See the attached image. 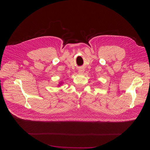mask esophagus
I'll return each mask as SVG.
<instances>
[{"label":"esophagus","mask_w":150,"mask_h":150,"mask_svg":"<svg viewBox=\"0 0 150 150\" xmlns=\"http://www.w3.org/2000/svg\"><path fill=\"white\" fill-rule=\"evenodd\" d=\"M83 72H84V71H83V69H81V70H79V71H78L79 74H83Z\"/></svg>","instance_id":"34e87169"}]
</instances>
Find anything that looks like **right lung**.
<instances>
[{"label": "right lung", "instance_id": "right-lung-1", "mask_svg": "<svg viewBox=\"0 0 150 150\" xmlns=\"http://www.w3.org/2000/svg\"><path fill=\"white\" fill-rule=\"evenodd\" d=\"M60 85H61V83H60ZM60 85H59V86H60Z\"/></svg>", "mask_w": 150, "mask_h": 150}]
</instances>
